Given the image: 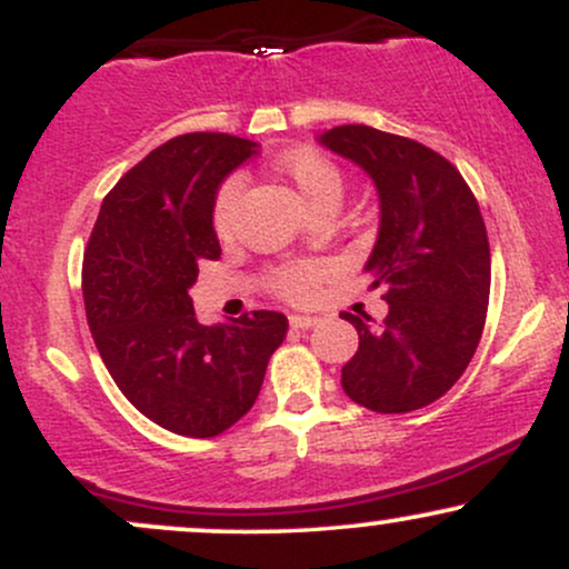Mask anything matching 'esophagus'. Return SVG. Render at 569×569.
Instances as JSON below:
<instances>
[{"mask_svg": "<svg viewBox=\"0 0 569 569\" xmlns=\"http://www.w3.org/2000/svg\"><path fill=\"white\" fill-rule=\"evenodd\" d=\"M289 323L293 326V329H312V326L321 323V318H316V316H291Z\"/></svg>", "mask_w": 569, "mask_h": 569, "instance_id": "34e87169", "label": "esophagus"}]
</instances>
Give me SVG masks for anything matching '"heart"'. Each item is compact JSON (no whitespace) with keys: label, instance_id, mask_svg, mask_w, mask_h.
<instances>
[{"label":"heart","instance_id":"obj_1","mask_svg":"<svg viewBox=\"0 0 569 569\" xmlns=\"http://www.w3.org/2000/svg\"><path fill=\"white\" fill-rule=\"evenodd\" d=\"M276 171L286 184L291 187V192L297 194L299 206L305 208L307 213L316 211L321 206H339V198H342V173L331 160H326L323 154H318L316 149L297 147L283 152L276 160ZM240 198V181L230 179L224 187L219 189L217 202H213V230H217L221 238L232 232L234 224V208H238ZM276 291L280 297L293 299V302H305V299L312 297L318 283V272L312 267H286V270L276 272Z\"/></svg>","mask_w":569,"mask_h":569}]
</instances>
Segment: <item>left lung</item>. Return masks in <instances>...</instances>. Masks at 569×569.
<instances>
[{
	"label": "left lung",
	"mask_w": 569,
	"mask_h": 569,
	"mask_svg": "<svg viewBox=\"0 0 569 569\" xmlns=\"http://www.w3.org/2000/svg\"><path fill=\"white\" fill-rule=\"evenodd\" d=\"M318 143L375 181L380 230L363 270L388 316L342 312L358 350L342 367L352 401L401 415L447 393L479 348L489 305V243L479 202L449 160L403 136L339 126Z\"/></svg>",
	"instance_id": "1"
}]
</instances>
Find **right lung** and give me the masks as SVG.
Returning a JSON list of instances; mask_svg holds the SVG:
<instances>
[{"label":"right lung","mask_w":569,"mask_h":569,"mask_svg":"<svg viewBox=\"0 0 569 569\" xmlns=\"http://www.w3.org/2000/svg\"><path fill=\"white\" fill-rule=\"evenodd\" d=\"M259 143L184 133L152 149L103 198L82 262L96 348L122 396L160 428L211 439L257 401L283 342V312L253 310L202 326L189 289L219 259L213 202Z\"/></svg>","instance_id":"right-lung-1"}]
</instances>
